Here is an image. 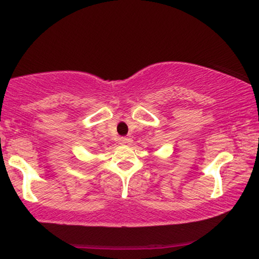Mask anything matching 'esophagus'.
I'll list each match as a JSON object with an SVG mask.
<instances>
[{"label":"esophagus","mask_w":259,"mask_h":259,"mask_svg":"<svg viewBox=\"0 0 259 259\" xmlns=\"http://www.w3.org/2000/svg\"><path fill=\"white\" fill-rule=\"evenodd\" d=\"M130 143H132V139H131V138H126V137L119 138V144L120 145H127Z\"/></svg>","instance_id":"obj_1"}]
</instances>
